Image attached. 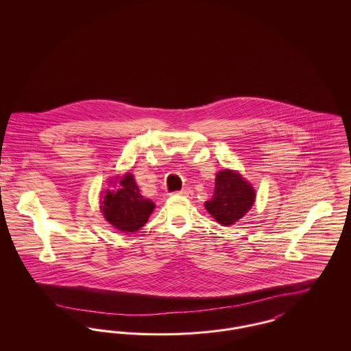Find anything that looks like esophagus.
Masks as SVG:
<instances>
[{
    "label": "esophagus",
    "mask_w": 351,
    "mask_h": 351,
    "mask_svg": "<svg viewBox=\"0 0 351 351\" xmlns=\"http://www.w3.org/2000/svg\"><path fill=\"white\" fill-rule=\"evenodd\" d=\"M178 195H182V196H191L192 195V189L191 188H183L182 191L176 192Z\"/></svg>",
    "instance_id": "34e87169"
}]
</instances>
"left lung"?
Instances as JSON below:
<instances>
[{
    "mask_svg": "<svg viewBox=\"0 0 351 351\" xmlns=\"http://www.w3.org/2000/svg\"><path fill=\"white\" fill-rule=\"evenodd\" d=\"M255 191L239 173L223 169L216 176L212 199L205 202L206 210L223 226L232 225L250 210Z\"/></svg>",
    "mask_w": 351,
    "mask_h": 351,
    "instance_id": "left-lung-1",
    "label": "left lung"
}]
</instances>
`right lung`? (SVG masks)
Listing matches in <instances>:
<instances>
[{"label": "right lung", "instance_id": "1", "mask_svg": "<svg viewBox=\"0 0 351 351\" xmlns=\"http://www.w3.org/2000/svg\"><path fill=\"white\" fill-rule=\"evenodd\" d=\"M101 212L106 221L119 232L133 233L139 230L150 217L155 204L145 199L132 173H126L119 180V189L106 191L101 202Z\"/></svg>", "mask_w": 351, "mask_h": 351}]
</instances>
